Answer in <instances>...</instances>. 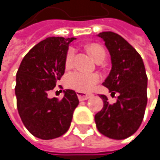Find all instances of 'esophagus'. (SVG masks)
I'll list each match as a JSON object with an SVG mask.
<instances>
[{"label": "esophagus", "instance_id": "obj_1", "mask_svg": "<svg viewBox=\"0 0 160 160\" xmlns=\"http://www.w3.org/2000/svg\"><path fill=\"white\" fill-rule=\"evenodd\" d=\"M78 97H79L80 101H84V100H87V99L91 98L92 94H88V93H85V92H78Z\"/></svg>", "mask_w": 160, "mask_h": 160}]
</instances>
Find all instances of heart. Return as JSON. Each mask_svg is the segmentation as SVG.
Returning a JSON list of instances; mask_svg holds the SVG:
<instances>
[{"mask_svg": "<svg viewBox=\"0 0 160 160\" xmlns=\"http://www.w3.org/2000/svg\"><path fill=\"white\" fill-rule=\"evenodd\" d=\"M88 51L96 62L104 61L106 58V51L103 46L97 43H92L88 46ZM75 55V50L70 48L66 56V66L68 68L72 65ZM100 80V76L97 74H88L80 71H73L67 75L66 84L68 88L78 92H90L94 85Z\"/></svg>", "mask_w": 160, "mask_h": 160, "instance_id": "1", "label": "heart"}]
</instances>
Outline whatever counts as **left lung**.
<instances>
[{
  "instance_id": "1",
  "label": "left lung",
  "mask_w": 160,
  "mask_h": 160,
  "mask_svg": "<svg viewBox=\"0 0 160 160\" xmlns=\"http://www.w3.org/2000/svg\"><path fill=\"white\" fill-rule=\"evenodd\" d=\"M111 55L112 68L103 85L118 93L110 104L106 95L102 110L94 116L97 130L103 135L121 140L132 135L140 127L147 104V76L138 52L120 35L111 31L98 34Z\"/></svg>"
}]
</instances>
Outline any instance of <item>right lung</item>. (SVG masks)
Here are the masks:
<instances>
[{"label": "right lung", "instance_id": "add662e5", "mask_svg": "<svg viewBox=\"0 0 160 160\" xmlns=\"http://www.w3.org/2000/svg\"><path fill=\"white\" fill-rule=\"evenodd\" d=\"M73 40L50 37L42 41L25 55L17 70V110L28 131L40 139H54L66 133L79 105L73 90L64 91L60 100L48 96L65 73L67 52Z\"/></svg>", "mask_w": 160, "mask_h": 160}]
</instances>
